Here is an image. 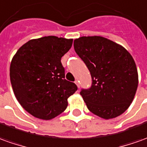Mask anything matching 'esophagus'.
Segmentation results:
<instances>
[{
    "instance_id": "esophagus-1",
    "label": "esophagus",
    "mask_w": 147,
    "mask_h": 147,
    "mask_svg": "<svg viewBox=\"0 0 147 147\" xmlns=\"http://www.w3.org/2000/svg\"><path fill=\"white\" fill-rule=\"evenodd\" d=\"M75 84H76V85H77V86H78V88H79L80 85H79V82H78V80H76V81H75Z\"/></svg>"
}]
</instances>
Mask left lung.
<instances>
[{
    "instance_id": "left-lung-1",
    "label": "left lung",
    "mask_w": 147,
    "mask_h": 147,
    "mask_svg": "<svg viewBox=\"0 0 147 147\" xmlns=\"http://www.w3.org/2000/svg\"><path fill=\"white\" fill-rule=\"evenodd\" d=\"M74 46L92 77V86L80 93L88 110L106 120L123 114L138 85L133 57L121 45L101 36L77 38Z\"/></svg>"
}]
</instances>
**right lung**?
<instances>
[{"label":"right lung","instance_id":"obj_1","mask_svg":"<svg viewBox=\"0 0 147 147\" xmlns=\"http://www.w3.org/2000/svg\"><path fill=\"white\" fill-rule=\"evenodd\" d=\"M73 39L48 36L32 39L20 47L11 61L10 82L21 106L35 118L50 120L61 114L68 98L78 90L65 79L61 57Z\"/></svg>","mask_w":147,"mask_h":147}]
</instances>
